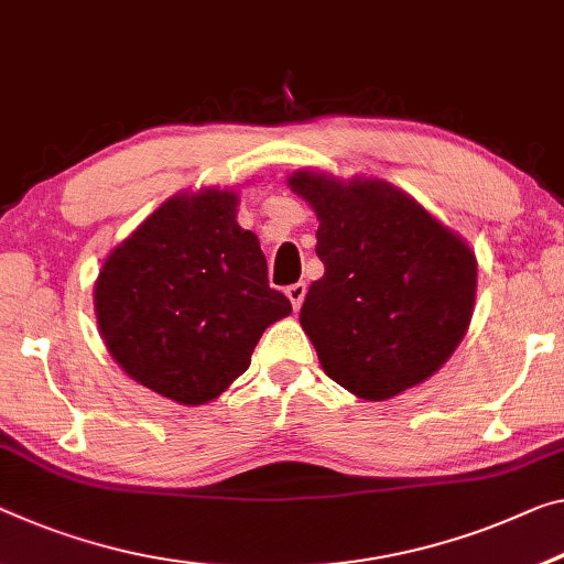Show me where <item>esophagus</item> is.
<instances>
[{"label":"esophagus","mask_w":564,"mask_h":564,"mask_svg":"<svg viewBox=\"0 0 564 564\" xmlns=\"http://www.w3.org/2000/svg\"><path fill=\"white\" fill-rule=\"evenodd\" d=\"M305 294H307V284H305V282H294V284H290V288H288V297H290L294 310L302 307V300H305Z\"/></svg>","instance_id":"1"}]
</instances>
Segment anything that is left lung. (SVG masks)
<instances>
[{"label":"left lung","instance_id":"left-lung-1","mask_svg":"<svg viewBox=\"0 0 564 564\" xmlns=\"http://www.w3.org/2000/svg\"><path fill=\"white\" fill-rule=\"evenodd\" d=\"M288 181L319 219L315 252L325 274L300 310L319 366L366 401L423 383L469 327V245L383 178L294 171Z\"/></svg>","mask_w":564,"mask_h":564}]
</instances>
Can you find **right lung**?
I'll use <instances>...</instances> for the list:
<instances>
[{"label": "right lung", "mask_w": 564, "mask_h": 564, "mask_svg": "<svg viewBox=\"0 0 564 564\" xmlns=\"http://www.w3.org/2000/svg\"><path fill=\"white\" fill-rule=\"evenodd\" d=\"M234 192L161 204L102 262L95 317L108 352L138 383L184 405L214 401L252 362L290 300L270 288L257 234Z\"/></svg>", "instance_id": "obj_1"}]
</instances>
